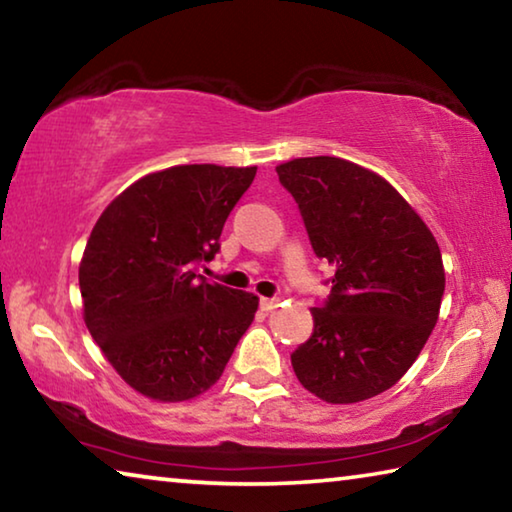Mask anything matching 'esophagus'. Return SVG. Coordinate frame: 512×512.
<instances>
[{
	"instance_id": "34e87169",
	"label": "esophagus",
	"mask_w": 512,
	"mask_h": 512,
	"mask_svg": "<svg viewBox=\"0 0 512 512\" xmlns=\"http://www.w3.org/2000/svg\"><path fill=\"white\" fill-rule=\"evenodd\" d=\"M259 305H262L264 311H273L277 305H280V300H277V298H262V300H259Z\"/></svg>"
}]
</instances>
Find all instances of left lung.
Segmentation results:
<instances>
[{
  "mask_svg": "<svg viewBox=\"0 0 512 512\" xmlns=\"http://www.w3.org/2000/svg\"><path fill=\"white\" fill-rule=\"evenodd\" d=\"M275 171L314 253L334 266L332 291L311 309L314 334L291 354L293 372L329 404L370 400L402 379L436 327L438 241L391 183L359 164L316 155Z\"/></svg>",
  "mask_w": 512,
  "mask_h": 512,
  "instance_id": "obj_1",
  "label": "left lung"
}]
</instances>
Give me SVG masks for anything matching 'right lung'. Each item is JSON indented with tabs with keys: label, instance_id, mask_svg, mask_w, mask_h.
I'll return each mask as SVG.
<instances>
[{
	"label": "right lung",
	"instance_id": "add662e5",
	"mask_svg": "<svg viewBox=\"0 0 512 512\" xmlns=\"http://www.w3.org/2000/svg\"><path fill=\"white\" fill-rule=\"evenodd\" d=\"M257 167L180 164L149 173L112 201L79 266L83 318L128 386L185 402L223 375L259 298L207 282L232 207Z\"/></svg>",
	"mask_w": 512,
	"mask_h": 512
}]
</instances>
